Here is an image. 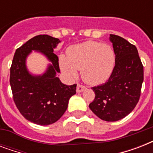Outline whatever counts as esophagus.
I'll return each instance as SVG.
<instances>
[{
	"mask_svg": "<svg viewBox=\"0 0 153 153\" xmlns=\"http://www.w3.org/2000/svg\"><path fill=\"white\" fill-rule=\"evenodd\" d=\"M86 89V86H82V85H80V84H78V85H77V93H81V92H83Z\"/></svg>",
	"mask_w": 153,
	"mask_h": 153,
	"instance_id": "obj_1",
	"label": "esophagus"
}]
</instances>
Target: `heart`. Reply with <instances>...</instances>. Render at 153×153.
<instances>
[{
	"label": "heart",
	"instance_id": "heart-1",
	"mask_svg": "<svg viewBox=\"0 0 153 153\" xmlns=\"http://www.w3.org/2000/svg\"><path fill=\"white\" fill-rule=\"evenodd\" d=\"M59 62L60 69L67 78L75 79L78 70H81L83 81L97 86L110 78L115 67L116 55L109 44L86 41L69 47L67 57L61 55Z\"/></svg>",
	"mask_w": 153,
	"mask_h": 153
}]
</instances>
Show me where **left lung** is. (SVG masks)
Returning a JSON list of instances; mask_svg holds the SVG:
<instances>
[{
	"label": "left lung",
	"instance_id": "left-lung-1",
	"mask_svg": "<svg viewBox=\"0 0 153 153\" xmlns=\"http://www.w3.org/2000/svg\"><path fill=\"white\" fill-rule=\"evenodd\" d=\"M116 55L114 72L105 84L93 87L95 98L89 105L99 118L117 121L133 111L137 104L144 80V69L134 45L116 35H109Z\"/></svg>",
	"mask_w": 153,
	"mask_h": 153
}]
</instances>
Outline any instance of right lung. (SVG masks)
<instances>
[{
	"instance_id": "1",
	"label": "right lung",
	"mask_w": 153,
	"mask_h": 153,
	"mask_svg": "<svg viewBox=\"0 0 153 153\" xmlns=\"http://www.w3.org/2000/svg\"><path fill=\"white\" fill-rule=\"evenodd\" d=\"M60 40L48 35L33 37L16 50L10 68V86L13 100L27 121L39 126L55 123L63 115L69 99L76 94V84L67 86L56 76L60 73L59 59L53 53ZM35 51L49 61L45 71L31 73L27 59Z\"/></svg>"
}]
</instances>
